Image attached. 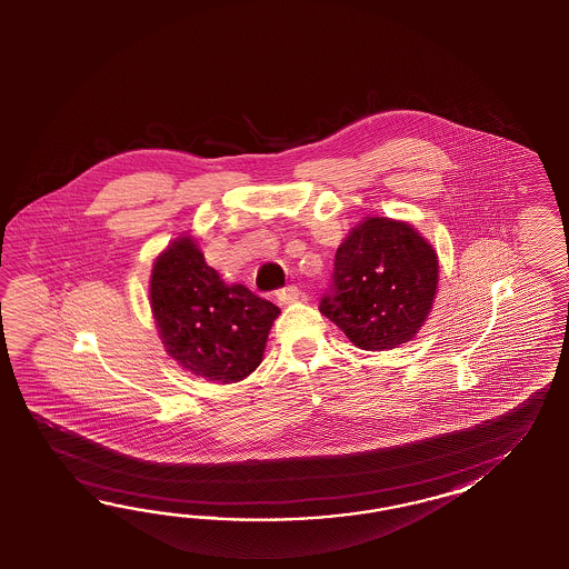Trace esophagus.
Masks as SVG:
<instances>
[{"instance_id": "34e87169", "label": "esophagus", "mask_w": 569, "mask_h": 569, "mask_svg": "<svg viewBox=\"0 0 569 569\" xmlns=\"http://www.w3.org/2000/svg\"><path fill=\"white\" fill-rule=\"evenodd\" d=\"M277 298H279V302H283V305H292V302H296V300L300 298V290H298L296 286H288V288H283V290L277 292Z\"/></svg>"}]
</instances>
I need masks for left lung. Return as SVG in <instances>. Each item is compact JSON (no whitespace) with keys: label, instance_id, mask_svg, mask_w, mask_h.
Segmentation results:
<instances>
[{"label":"left lung","instance_id":"obj_1","mask_svg":"<svg viewBox=\"0 0 569 569\" xmlns=\"http://www.w3.org/2000/svg\"><path fill=\"white\" fill-rule=\"evenodd\" d=\"M438 290V257L413 227L367 217L333 260L319 310L362 350L398 348L423 326Z\"/></svg>","mask_w":569,"mask_h":569}]
</instances>
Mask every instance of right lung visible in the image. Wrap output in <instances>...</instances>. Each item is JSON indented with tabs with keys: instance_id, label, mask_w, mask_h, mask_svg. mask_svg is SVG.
Returning <instances> with one entry per match:
<instances>
[{
	"instance_id": "1",
	"label": "right lung",
	"mask_w": 569,
	"mask_h": 569,
	"mask_svg": "<svg viewBox=\"0 0 569 569\" xmlns=\"http://www.w3.org/2000/svg\"><path fill=\"white\" fill-rule=\"evenodd\" d=\"M150 307L172 359L214 383L240 381L259 367L279 315L273 302L241 283H224L191 236L156 259Z\"/></svg>"
}]
</instances>
